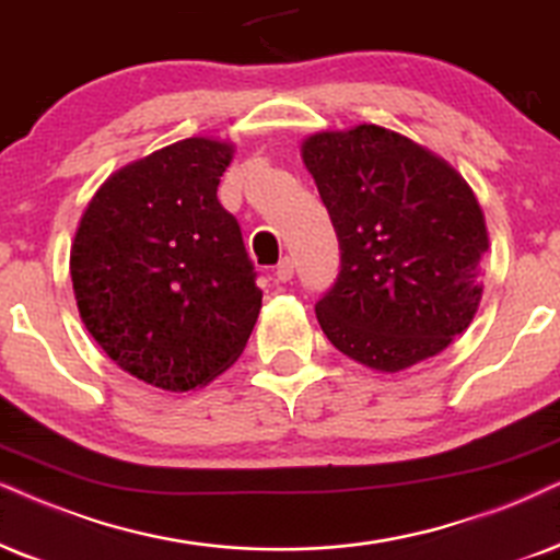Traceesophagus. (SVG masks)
<instances>
[{
  "instance_id": "esophagus-1",
  "label": "esophagus",
  "mask_w": 560,
  "mask_h": 560,
  "mask_svg": "<svg viewBox=\"0 0 560 560\" xmlns=\"http://www.w3.org/2000/svg\"><path fill=\"white\" fill-rule=\"evenodd\" d=\"M276 281H281V284H287V281H292L294 276V260L292 258H281V264L276 266Z\"/></svg>"
}]
</instances>
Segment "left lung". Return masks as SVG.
<instances>
[{"label": "left lung", "instance_id": "1", "mask_svg": "<svg viewBox=\"0 0 560 560\" xmlns=\"http://www.w3.org/2000/svg\"><path fill=\"white\" fill-rule=\"evenodd\" d=\"M328 209L341 271L315 304L328 341L353 362L400 372L436 357L478 313L488 232L447 160L374 124L302 141Z\"/></svg>", "mask_w": 560, "mask_h": 560}]
</instances>
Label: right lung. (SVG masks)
<instances>
[{
    "mask_svg": "<svg viewBox=\"0 0 560 560\" xmlns=\"http://www.w3.org/2000/svg\"><path fill=\"white\" fill-rule=\"evenodd\" d=\"M235 154L190 137L113 173L77 228L69 271L80 317L124 372L186 393L243 353L264 292L217 186Z\"/></svg>",
    "mask_w": 560,
    "mask_h": 560,
    "instance_id": "add662e5",
    "label": "right lung"
}]
</instances>
